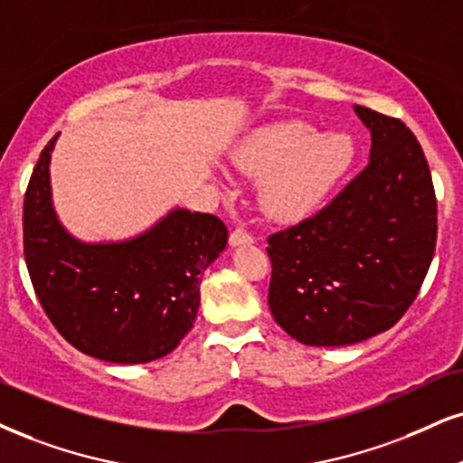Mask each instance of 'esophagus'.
Masks as SVG:
<instances>
[{
  "mask_svg": "<svg viewBox=\"0 0 463 463\" xmlns=\"http://www.w3.org/2000/svg\"><path fill=\"white\" fill-rule=\"evenodd\" d=\"M255 242V238L250 236L249 232H242V230H236V232H232L230 233V244L232 247H247V244H253Z\"/></svg>",
  "mask_w": 463,
  "mask_h": 463,
  "instance_id": "obj_1",
  "label": "esophagus"
}]
</instances>
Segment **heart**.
<instances>
[{
    "label": "heart",
    "mask_w": 463,
    "mask_h": 463,
    "mask_svg": "<svg viewBox=\"0 0 463 463\" xmlns=\"http://www.w3.org/2000/svg\"><path fill=\"white\" fill-rule=\"evenodd\" d=\"M233 169L260 182L258 199L277 222H298L324 208L354 163L347 135L326 133L300 119L260 127L230 152Z\"/></svg>",
    "instance_id": "heart-1"
}]
</instances>
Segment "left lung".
Returning <instances> with one entry per match:
<instances>
[{"mask_svg":"<svg viewBox=\"0 0 463 463\" xmlns=\"http://www.w3.org/2000/svg\"><path fill=\"white\" fill-rule=\"evenodd\" d=\"M369 165L316 216L272 233L268 307L292 339L341 347L402 319L436 250V193L416 137L367 107Z\"/></svg>","mask_w":463,"mask_h":463,"instance_id":"left-lung-1","label":"left lung"}]
</instances>
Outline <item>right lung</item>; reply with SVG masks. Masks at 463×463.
I'll return each instance as SVG.
<instances>
[{"mask_svg": "<svg viewBox=\"0 0 463 463\" xmlns=\"http://www.w3.org/2000/svg\"><path fill=\"white\" fill-rule=\"evenodd\" d=\"M44 146L23 203V250L36 296L68 344L116 364L167 356L193 328L203 270L227 247L213 214L171 208L119 241H81L60 221Z\"/></svg>", "mask_w": 463, "mask_h": 463, "instance_id": "right-lung-1", "label": "right lung"}]
</instances>
